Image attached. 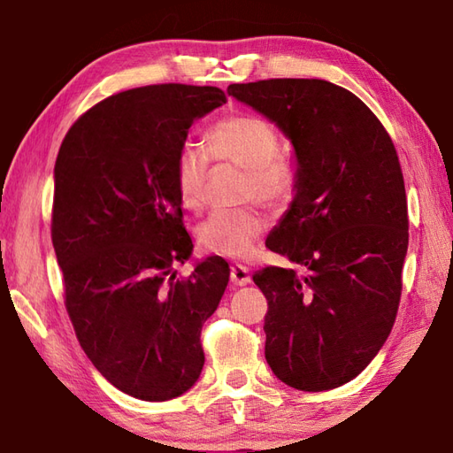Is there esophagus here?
<instances>
[{"mask_svg":"<svg viewBox=\"0 0 453 453\" xmlns=\"http://www.w3.org/2000/svg\"><path fill=\"white\" fill-rule=\"evenodd\" d=\"M229 278H232V283L234 286H248V283L251 281V275H250V270L242 264H235L232 265V272H229Z\"/></svg>","mask_w":453,"mask_h":453,"instance_id":"34e87169","label":"esophagus"}]
</instances>
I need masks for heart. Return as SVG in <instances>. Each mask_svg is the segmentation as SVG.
Here are the masks:
<instances>
[{"mask_svg":"<svg viewBox=\"0 0 453 453\" xmlns=\"http://www.w3.org/2000/svg\"><path fill=\"white\" fill-rule=\"evenodd\" d=\"M205 153L183 148L175 157L173 186L183 210L199 211L210 162L242 167L245 173L243 197H259L272 205H286L296 194L297 167L283 151L280 132L270 121L250 113L218 119L205 129ZM270 227V218L257 205L232 211H213L199 224L197 245L208 254L248 257L259 237Z\"/></svg>","mask_w":453,"mask_h":453,"instance_id":"1","label":"heart"}]
</instances>
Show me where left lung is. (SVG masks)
Returning a JSON list of instances; mask_svg holds the SVG:
<instances>
[{
    "label": "left lung",
    "mask_w": 453,
    "mask_h": 453,
    "mask_svg": "<svg viewBox=\"0 0 453 453\" xmlns=\"http://www.w3.org/2000/svg\"><path fill=\"white\" fill-rule=\"evenodd\" d=\"M275 121L297 157V194L265 248L302 267L254 273L265 359L302 392L340 388L392 332L408 251V199L394 142L362 99L326 80L232 83Z\"/></svg>",
    "instance_id": "left-lung-1"
}]
</instances>
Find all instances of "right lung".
<instances>
[{"label": "right lung", "mask_w": 453, "mask_h": 453, "mask_svg": "<svg viewBox=\"0 0 453 453\" xmlns=\"http://www.w3.org/2000/svg\"><path fill=\"white\" fill-rule=\"evenodd\" d=\"M226 102L186 83L119 91L75 119L56 159L51 242L67 316L97 372L143 402L197 381L199 335L229 281L219 257L175 273L194 243L173 186L188 129Z\"/></svg>", "instance_id": "right-lung-1"}]
</instances>
